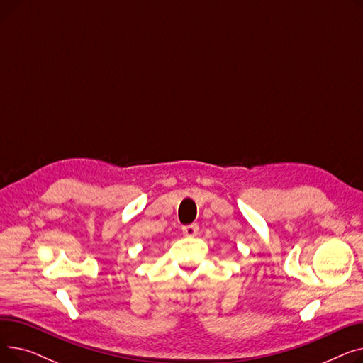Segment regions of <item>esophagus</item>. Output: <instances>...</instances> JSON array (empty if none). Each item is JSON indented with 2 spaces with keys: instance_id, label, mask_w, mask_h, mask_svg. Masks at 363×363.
I'll list each match as a JSON object with an SVG mask.
<instances>
[{
  "instance_id": "34e87169",
  "label": "esophagus",
  "mask_w": 363,
  "mask_h": 363,
  "mask_svg": "<svg viewBox=\"0 0 363 363\" xmlns=\"http://www.w3.org/2000/svg\"><path fill=\"white\" fill-rule=\"evenodd\" d=\"M197 233H199V225H197V223L182 226V234H184L185 237H196Z\"/></svg>"
}]
</instances>
